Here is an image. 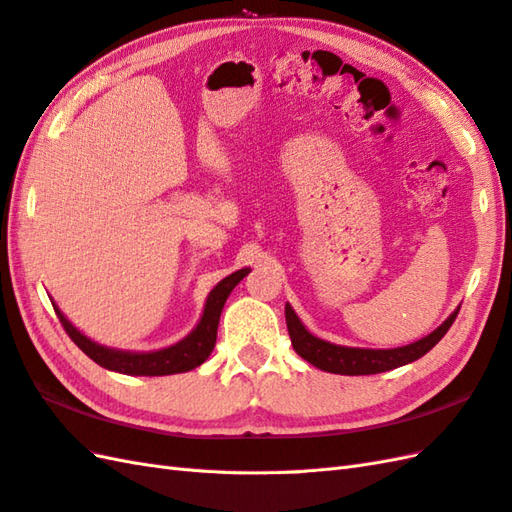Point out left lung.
Listing matches in <instances>:
<instances>
[{
    "label": "left lung",
    "mask_w": 512,
    "mask_h": 512,
    "mask_svg": "<svg viewBox=\"0 0 512 512\" xmlns=\"http://www.w3.org/2000/svg\"><path fill=\"white\" fill-rule=\"evenodd\" d=\"M456 307L448 318L439 324L435 331L428 333L426 337L417 339L413 344H406L400 348H350V346H339L331 344L326 339H320L313 333L307 331V326L300 322L296 311L290 303H285V322L287 331H290L292 346L298 352V357H303L307 363L316 365L322 372L331 374H344V376H363V374H378V372H389L396 370L400 365L413 363L419 357H424L428 350L439 344V339L448 333L452 322L458 316Z\"/></svg>",
    "instance_id": "obj_1"
}]
</instances>
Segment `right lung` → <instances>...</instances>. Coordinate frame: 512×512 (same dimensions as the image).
<instances>
[{
    "mask_svg": "<svg viewBox=\"0 0 512 512\" xmlns=\"http://www.w3.org/2000/svg\"><path fill=\"white\" fill-rule=\"evenodd\" d=\"M248 272H251V268L235 270L207 294L201 320L196 322V326L186 337L179 339V342L173 346L149 350V352L119 350V348L97 344L90 337H86L80 329H75V326L69 322V318L58 309L54 300H51V305H54L58 320L62 322L64 331H67L69 337L77 344V348H80L84 355H88L95 363H99L101 368H106L110 372H119V374H129V376L181 374V372H190L194 368H199V365L205 363L207 357L212 355V350L216 346V333H218L222 307H225L233 287L238 285Z\"/></svg>",
    "mask_w": 512,
    "mask_h": 512,
    "instance_id": "add662e5",
    "label": "right lung"
}]
</instances>
